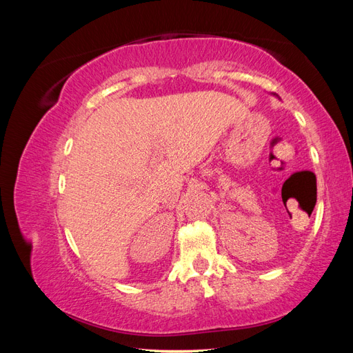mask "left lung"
<instances>
[{
    "mask_svg": "<svg viewBox=\"0 0 353 353\" xmlns=\"http://www.w3.org/2000/svg\"><path fill=\"white\" fill-rule=\"evenodd\" d=\"M276 97H279V95H276Z\"/></svg>",
    "mask_w": 353,
    "mask_h": 353,
    "instance_id": "left-lung-1",
    "label": "left lung"
}]
</instances>
